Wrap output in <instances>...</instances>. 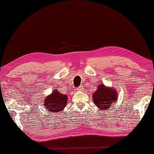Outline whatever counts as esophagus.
<instances>
[{"mask_svg": "<svg viewBox=\"0 0 154 154\" xmlns=\"http://www.w3.org/2000/svg\"><path fill=\"white\" fill-rule=\"evenodd\" d=\"M83 89H84V88L82 87V86H80V87H79L77 89V91H83Z\"/></svg>", "mask_w": 154, "mask_h": 154, "instance_id": "obj_1", "label": "esophagus"}]
</instances>
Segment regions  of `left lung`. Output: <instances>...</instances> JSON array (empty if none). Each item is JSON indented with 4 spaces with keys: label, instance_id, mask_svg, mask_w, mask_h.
Returning a JSON list of instances; mask_svg holds the SVG:
<instances>
[{
    "label": "left lung",
    "instance_id": "1",
    "mask_svg": "<svg viewBox=\"0 0 154 154\" xmlns=\"http://www.w3.org/2000/svg\"><path fill=\"white\" fill-rule=\"evenodd\" d=\"M94 104L100 110H108L112 104L117 103V91L113 87L99 85L97 91L93 94Z\"/></svg>",
    "mask_w": 154,
    "mask_h": 154
}]
</instances>
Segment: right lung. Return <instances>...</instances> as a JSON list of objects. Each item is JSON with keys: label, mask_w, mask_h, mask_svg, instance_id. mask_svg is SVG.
Wrapping results in <instances>:
<instances>
[{"label": "right lung", "mask_w": 154, "mask_h": 154, "mask_svg": "<svg viewBox=\"0 0 154 154\" xmlns=\"http://www.w3.org/2000/svg\"><path fill=\"white\" fill-rule=\"evenodd\" d=\"M67 96L60 93L57 89L54 90L50 94H49L43 101V105L45 109L54 113H57L63 111L67 106Z\"/></svg>", "instance_id": "1"}]
</instances>
